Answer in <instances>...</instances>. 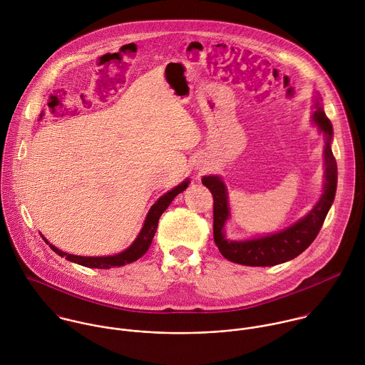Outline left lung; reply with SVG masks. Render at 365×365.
Wrapping results in <instances>:
<instances>
[{
    "label": "left lung",
    "mask_w": 365,
    "mask_h": 365,
    "mask_svg": "<svg viewBox=\"0 0 365 365\" xmlns=\"http://www.w3.org/2000/svg\"><path fill=\"white\" fill-rule=\"evenodd\" d=\"M322 96L314 95L312 123L323 133L324 145V186L323 195L314 207L292 226L267 236L245 240L226 237V223L230 219L229 195L222 176H203L202 183L213 195V237L222 256L243 266H276L302 255L317 237L326 216L334 202L337 190V162L331 150L333 125L326 116Z\"/></svg>",
    "instance_id": "8db88e82"
}]
</instances>
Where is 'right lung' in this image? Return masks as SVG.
<instances>
[{"instance_id":"obj_1","label":"right lung","mask_w":365,"mask_h":365,"mask_svg":"<svg viewBox=\"0 0 365 365\" xmlns=\"http://www.w3.org/2000/svg\"><path fill=\"white\" fill-rule=\"evenodd\" d=\"M189 183H190V180L185 179L180 185H178L172 190H169L165 195H162L152 205V207L149 209V212L146 215V219L143 222V226H142L139 235L136 236V239L133 240V243L128 249H125L123 252H120L118 255H113V256H96V257L69 255V253H65V252L59 250L53 245H51L45 237H42V239L46 242V245H49V247L58 256L65 257L66 260H69L72 263H76V264H81V266H85V267H91V269H110V267H120V266L133 263V262L140 259L148 252V249L150 247L152 239H153V236L156 233L159 217L168 209V206L172 203V200L189 186Z\"/></svg>"}]
</instances>
